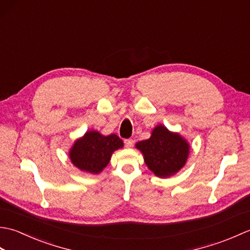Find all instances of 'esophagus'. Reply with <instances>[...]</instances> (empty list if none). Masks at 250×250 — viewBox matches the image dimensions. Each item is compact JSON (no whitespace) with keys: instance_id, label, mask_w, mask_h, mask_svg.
I'll return each instance as SVG.
<instances>
[{"instance_id":"obj_1","label":"esophagus","mask_w":250,"mask_h":250,"mask_svg":"<svg viewBox=\"0 0 250 250\" xmlns=\"http://www.w3.org/2000/svg\"><path fill=\"white\" fill-rule=\"evenodd\" d=\"M125 147H128V148H130V147H132L133 146V140H125Z\"/></svg>"}]
</instances>
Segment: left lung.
Segmentation results:
<instances>
[{"instance_id":"1","label":"left lung","mask_w":250,"mask_h":250,"mask_svg":"<svg viewBox=\"0 0 250 250\" xmlns=\"http://www.w3.org/2000/svg\"><path fill=\"white\" fill-rule=\"evenodd\" d=\"M148 168L158 177L167 178L176 174L187 162L190 146L184 137L157 125L148 140L136 143Z\"/></svg>"}]
</instances>
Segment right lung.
<instances>
[{
	"label": "right lung",
	"mask_w": 250,
	"mask_h": 250,
	"mask_svg": "<svg viewBox=\"0 0 250 250\" xmlns=\"http://www.w3.org/2000/svg\"><path fill=\"white\" fill-rule=\"evenodd\" d=\"M122 147L124 142L116 134L105 136L92 130L75 141L68 155L72 163L81 171L99 174L107 167L113 152Z\"/></svg>",
	"instance_id": "right-lung-1"
}]
</instances>
